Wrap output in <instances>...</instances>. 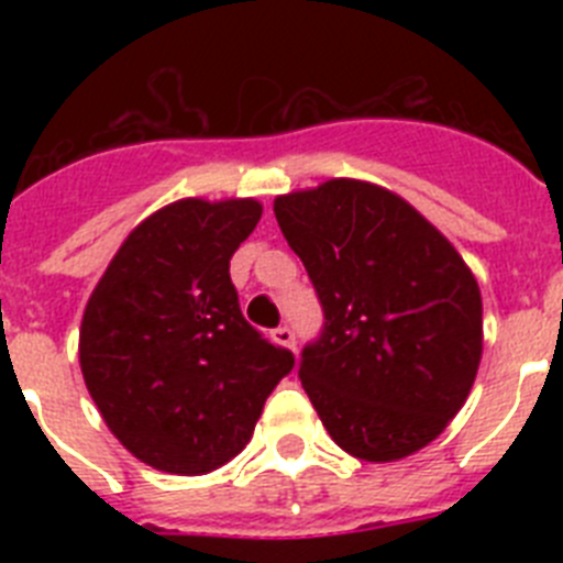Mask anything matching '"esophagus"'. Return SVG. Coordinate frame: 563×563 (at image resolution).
Masks as SVG:
<instances>
[{
	"instance_id": "34e87169",
	"label": "esophagus",
	"mask_w": 563,
	"mask_h": 563,
	"mask_svg": "<svg viewBox=\"0 0 563 563\" xmlns=\"http://www.w3.org/2000/svg\"><path fill=\"white\" fill-rule=\"evenodd\" d=\"M273 341L282 343V346H290V350H296V332H292L287 324L273 330Z\"/></svg>"
}]
</instances>
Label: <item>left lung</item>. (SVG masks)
Returning a JSON list of instances; mask_svg holds the SVG:
<instances>
[{"label":"left lung","instance_id":"1","mask_svg":"<svg viewBox=\"0 0 563 563\" xmlns=\"http://www.w3.org/2000/svg\"><path fill=\"white\" fill-rule=\"evenodd\" d=\"M324 327L298 377L332 440L366 462L415 454L474 386L482 296L431 222L372 183L330 180L273 202Z\"/></svg>","mask_w":563,"mask_h":563}]
</instances>
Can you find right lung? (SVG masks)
Segmentation results:
<instances>
[{"label":"right lung","mask_w":563,"mask_h":563,"mask_svg":"<svg viewBox=\"0 0 563 563\" xmlns=\"http://www.w3.org/2000/svg\"><path fill=\"white\" fill-rule=\"evenodd\" d=\"M256 200H180L134 228L89 296L81 372L109 431L157 471L200 476L245 449L290 350L239 310L231 256Z\"/></svg>","instance_id":"add662e5"}]
</instances>
